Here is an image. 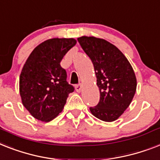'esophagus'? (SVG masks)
I'll use <instances>...</instances> for the list:
<instances>
[{
	"mask_svg": "<svg viewBox=\"0 0 160 160\" xmlns=\"http://www.w3.org/2000/svg\"><path fill=\"white\" fill-rule=\"evenodd\" d=\"M81 89H82V85L81 84H77V85H76V90L78 92V93H80V91H81Z\"/></svg>",
	"mask_w": 160,
	"mask_h": 160,
	"instance_id": "esophagus-1",
	"label": "esophagus"
}]
</instances>
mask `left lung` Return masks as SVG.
<instances>
[{
    "label": "left lung",
    "instance_id": "1",
    "mask_svg": "<svg viewBox=\"0 0 160 160\" xmlns=\"http://www.w3.org/2000/svg\"><path fill=\"white\" fill-rule=\"evenodd\" d=\"M84 52L93 62L100 99L89 108L93 116L104 122H113L132 102L136 90L133 68L116 46L102 38H78Z\"/></svg>",
    "mask_w": 160,
    "mask_h": 160
}]
</instances>
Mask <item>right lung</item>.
Segmentation results:
<instances>
[{
    "label": "right lung",
    "mask_w": 160,
    "mask_h": 160,
    "mask_svg": "<svg viewBox=\"0 0 160 160\" xmlns=\"http://www.w3.org/2000/svg\"><path fill=\"white\" fill-rule=\"evenodd\" d=\"M76 44L74 38L46 40L33 49L24 63L19 76V94L24 108L38 120L54 119L74 91L60 63Z\"/></svg>",
    "instance_id": "obj_1"
}]
</instances>
